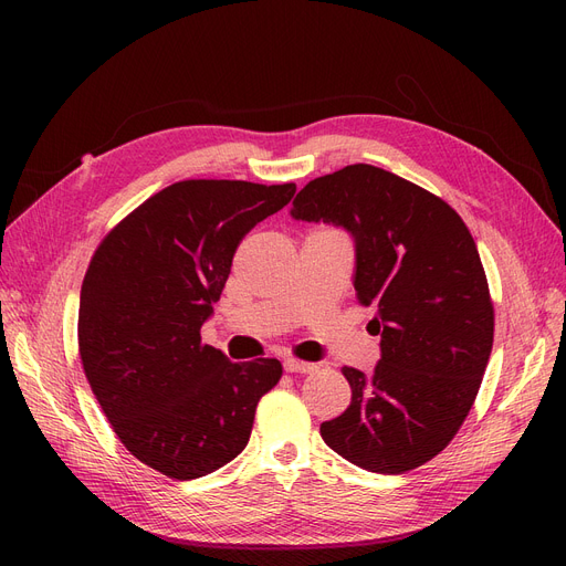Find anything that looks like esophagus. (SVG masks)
Listing matches in <instances>:
<instances>
[{
    "label": "esophagus",
    "instance_id": "1",
    "mask_svg": "<svg viewBox=\"0 0 566 566\" xmlns=\"http://www.w3.org/2000/svg\"><path fill=\"white\" fill-rule=\"evenodd\" d=\"M314 369H316V365H312V363H303L295 358L284 360V371H289V374H312Z\"/></svg>",
    "mask_w": 566,
    "mask_h": 566
}]
</instances>
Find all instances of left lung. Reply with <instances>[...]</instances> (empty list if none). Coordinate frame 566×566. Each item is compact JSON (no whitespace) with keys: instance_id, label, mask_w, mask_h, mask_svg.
Instances as JSON below:
<instances>
[{"instance_id":"1","label":"left lung","mask_w":566,"mask_h":566,"mask_svg":"<svg viewBox=\"0 0 566 566\" xmlns=\"http://www.w3.org/2000/svg\"><path fill=\"white\" fill-rule=\"evenodd\" d=\"M293 220L344 229L355 295L374 305L380 360L344 367L350 406L321 438L369 472L401 474L448 448L478 397L493 346V305L478 245L436 195L374 165L310 181Z\"/></svg>"}]
</instances>
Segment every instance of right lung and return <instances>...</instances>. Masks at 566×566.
Returning <instances> with one entry per match:
<instances>
[{"instance_id": "right-lung-1", "label": "right lung", "mask_w": 566, "mask_h": 566, "mask_svg": "<svg viewBox=\"0 0 566 566\" xmlns=\"http://www.w3.org/2000/svg\"><path fill=\"white\" fill-rule=\"evenodd\" d=\"M295 195L293 184H174L116 224L80 293L88 385L126 450L174 480H197L245 450L275 358L231 363L201 344L243 235Z\"/></svg>"}]
</instances>
